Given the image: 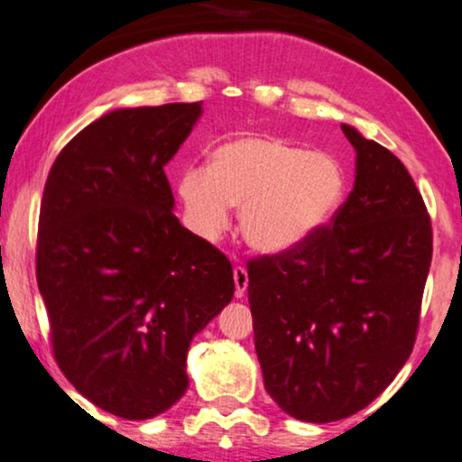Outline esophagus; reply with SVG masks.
<instances>
[{
  "mask_svg": "<svg viewBox=\"0 0 462 462\" xmlns=\"http://www.w3.org/2000/svg\"><path fill=\"white\" fill-rule=\"evenodd\" d=\"M233 282H236V295L244 297L245 289H248V272H245V267H233Z\"/></svg>",
  "mask_w": 462,
  "mask_h": 462,
  "instance_id": "34e87169",
  "label": "esophagus"
}]
</instances>
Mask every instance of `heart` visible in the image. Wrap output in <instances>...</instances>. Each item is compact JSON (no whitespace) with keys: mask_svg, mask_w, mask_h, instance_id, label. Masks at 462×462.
I'll return each mask as SVG.
<instances>
[{"mask_svg":"<svg viewBox=\"0 0 462 462\" xmlns=\"http://www.w3.org/2000/svg\"><path fill=\"white\" fill-rule=\"evenodd\" d=\"M346 195V171L333 154L310 152L265 134L225 142L206 167L178 178V197L190 229L217 239L239 208V229L250 248L282 254L331 223Z\"/></svg>","mask_w":462,"mask_h":462,"instance_id":"obj_1","label":"heart"}]
</instances>
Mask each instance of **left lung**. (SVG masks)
<instances>
[{
    "instance_id": "obj_1",
    "label": "left lung",
    "mask_w": 462,
    "mask_h": 462,
    "mask_svg": "<svg viewBox=\"0 0 462 462\" xmlns=\"http://www.w3.org/2000/svg\"><path fill=\"white\" fill-rule=\"evenodd\" d=\"M355 189L308 242L248 263L265 391L303 422L356 414L411 355L433 231L420 190L391 151L350 125Z\"/></svg>"
}]
</instances>
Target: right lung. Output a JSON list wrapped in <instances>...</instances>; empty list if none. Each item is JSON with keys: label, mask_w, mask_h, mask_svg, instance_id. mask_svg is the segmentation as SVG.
<instances>
[{"label": "right lung", "mask_w": 462, "mask_h": 462, "mask_svg": "<svg viewBox=\"0 0 462 462\" xmlns=\"http://www.w3.org/2000/svg\"><path fill=\"white\" fill-rule=\"evenodd\" d=\"M201 101L123 107L59 152L35 273L59 369L82 397L146 420L187 393L190 341L233 299V267L176 218L170 163Z\"/></svg>", "instance_id": "1"}]
</instances>
